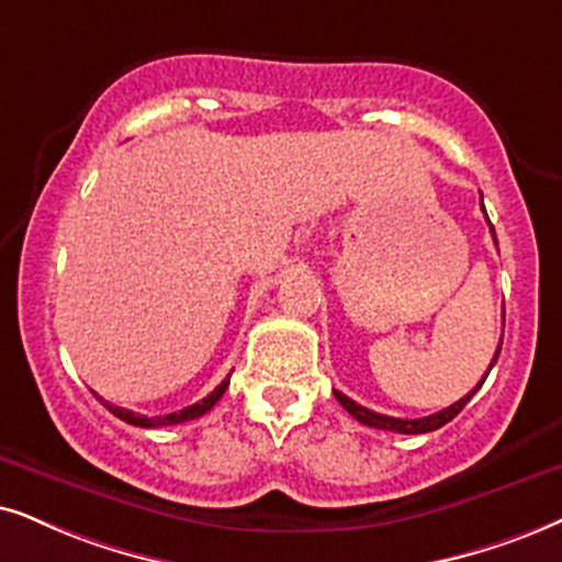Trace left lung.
Segmentation results:
<instances>
[{
	"label": "left lung",
	"instance_id": "obj_1",
	"mask_svg": "<svg viewBox=\"0 0 562 562\" xmlns=\"http://www.w3.org/2000/svg\"><path fill=\"white\" fill-rule=\"evenodd\" d=\"M480 202H482V196H480ZM485 210V207H482ZM487 217V215H485ZM490 223V220H487ZM490 231H493V223H490ZM493 238H495V231H493ZM495 246H498V240H495ZM503 322H506V311H503ZM503 342V339H501ZM498 355H501V347L498 350H495V358H493V363H490V368L495 366V360H498ZM490 368H487V373H490ZM487 373H485V379H487ZM485 379H482L477 386L472 389L470 394L467 396H461L459 402H453L451 407H446V409H440V412H432V415H428V417H417V420H402V417H389V415H379V412H373V409H366V407H360L358 402H352L350 396H345L342 392H334V396H337V402L342 404V407L350 412V415L355 417V420L358 423H363V425H368V428H375V430H392V432H407V436H417V432H430V430H438V428H443L446 423H451L453 417L459 415L461 409L467 407V402L472 400L474 394H477V389L482 386V383H485Z\"/></svg>",
	"mask_w": 562,
	"mask_h": 562
}]
</instances>
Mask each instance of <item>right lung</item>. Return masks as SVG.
Returning <instances> with one entry per match:
<instances>
[{
    "label": "right lung",
    "mask_w": 562,
    "mask_h": 562,
    "mask_svg": "<svg viewBox=\"0 0 562 562\" xmlns=\"http://www.w3.org/2000/svg\"><path fill=\"white\" fill-rule=\"evenodd\" d=\"M228 379H225L223 383H220V386L215 389V392L212 394H207L204 396L202 402H196V404H191V407H183V409H179V412H170V415H158V417H147V415H139V412H132V409H124V407H116V404H111V402H105L103 396H98V400L103 402V407L109 409V412H113V415L119 417V420H124V423H130V425H137V428H162V425H179V423H187V420H196V417H202V415H207V412L215 407V404L220 402V396L225 394V389H228Z\"/></svg>",
    "instance_id": "1"
}]
</instances>
